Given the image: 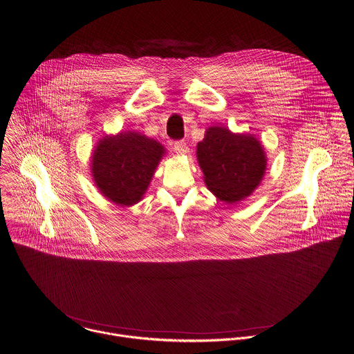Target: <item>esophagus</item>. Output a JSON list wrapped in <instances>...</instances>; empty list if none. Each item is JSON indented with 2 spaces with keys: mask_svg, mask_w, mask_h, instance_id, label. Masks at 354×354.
Segmentation results:
<instances>
[{
  "mask_svg": "<svg viewBox=\"0 0 354 354\" xmlns=\"http://www.w3.org/2000/svg\"><path fill=\"white\" fill-rule=\"evenodd\" d=\"M174 151L178 154V156H185L189 153V147H187V143L183 141H178L174 143Z\"/></svg>",
  "mask_w": 354,
  "mask_h": 354,
  "instance_id": "1",
  "label": "esophagus"
}]
</instances>
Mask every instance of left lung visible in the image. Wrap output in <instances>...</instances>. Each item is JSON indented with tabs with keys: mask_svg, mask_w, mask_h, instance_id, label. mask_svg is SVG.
Masks as SVG:
<instances>
[{
	"mask_svg": "<svg viewBox=\"0 0 354 354\" xmlns=\"http://www.w3.org/2000/svg\"><path fill=\"white\" fill-rule=\"evenodd\" d=\"M196 154L208 190L227 204L252 196L266 175L267 154L253 134L211 126L197 143Z\"/></svg>",
	"mask_w": 354,
	"mask_h": 354,
	"instance_id": "left-lung-1",
	"label": "left lung"
}]
</instances>
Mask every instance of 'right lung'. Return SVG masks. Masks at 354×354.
<instances>
[{
  "label": "right lung",
  "instance_id": "obj_1",
  "mask_svg": "<svg viewBox=\"0 0 354 354\" xmlns=\"http://www.w3.org/2000/svg\"><path fill=\"white\" fill-rule=\"evenodd\" d=\"M165 153L160 142L141 133L105 136L91 153L90 172L94 185L115 205L133 207L143 198Z\"/></svg>",
  "mask_w": 354,
  "mask_h": 354
}]
</instances>
